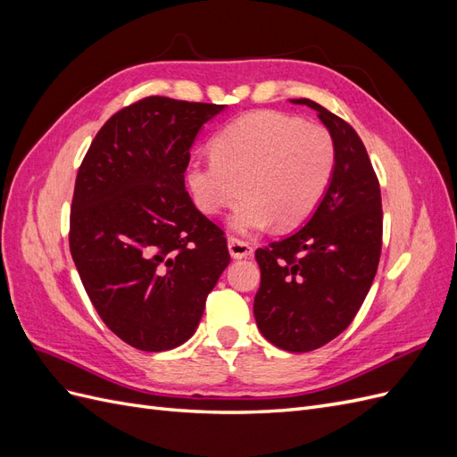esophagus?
Masks as SVG:
<instances>
[{"instance_id":"1","label":"esophagus","mask_w":457,"mask_h":457,"mask_svg":"<svg viewBox=\"0 0 457 457\" xmlns=\"http://www.w3.org/2000/svg\"><path fill=\"white\" fill-rule=\"evenodd\" d=\"M228 253L234 259H244V257H250L253 253V250H252V245L244 240L228 238Z\"/></svg>"}]
</instances>
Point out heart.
I'll use <instances>...</instances> for the list:
<instances>
[{
	"mask_svg": "<svg viewBox=\"0 0 457 457\" xmlns=\"http://www.w3.org/2000/svg\"><path fill=\"white\" fill-rule=\"evenodd\" d=\"M212 156L188 165L192 200L213 217L247 196L228 227L252 234L272 223L284 230L305 223L334 179L337 148L322 126L259 110L220 129L212 141Z\"/></svg>",
	"mask_w": 457,
	"mask_h": 457,
	"instance_id": "b5f03b06",
	"label": "heart"
}]
</instances>
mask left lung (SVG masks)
<instances>
[{
  "mask_svg": "<svg viewBox=\"0 0 457 457\" xmlns=\"http://www.w3.org/2000/svg\"><path fill=\"white\" fill-rule=\"evenodd\" d=\"M336 141L337 163L324 200L305 227L259 247L257 328L289 353H309L347 328L370 292L381 255V190L361 137L309 99Z\"/></svg>",
  "mask_w": 457,
  "mask_h": 457,
  "instance_id": "8db88e82",
  "label": "left lung"
}]
</instances>
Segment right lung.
<instances>
[{"mask_svg": "<svg viewBox=\"0 0 457 457\" xmlns=\"http://www.w3.org/2000/svg\"><path fill=\"white\" fill-rule=\"evenodd\" d=\"M225 108L146 96L104 123L79 165L71 253L103 322L135 349L190 339L230 262L185 188L196 135Z\"/></svg>", "mask_w": 457, "mask_h": 457, "instance_id": "1", "label": "right lung"}]
</instances>
